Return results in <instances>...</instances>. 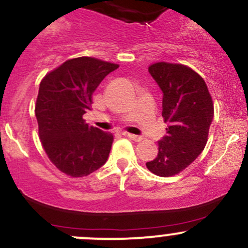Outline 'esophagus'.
<instances>
[{"label":"esophagus","instance_id":"obj_1","mask_svg":"<svg viewBox=\"0 0 248 248\" xmlns=\"http://www.w3.org/2000/svg\"><path fill=\"white\" fill-rule=\"evenodd\" d=\"M123 135L124 136L129 137L130 140H134V141H136V142H140L143 140V137L142 136H139V135H134V134H129V132H123Z\"/></svg>","mask_w":248,"mask_h":248}]
</instances>
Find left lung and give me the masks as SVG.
<instances>
[{
  "label": "left lung",
  "mask_w": 248,
  "mask_h": 248,
  "mask_svg": "<svg viewBox=\"0 0 248 248\" xmlns=\"http://www.w3.org/2000/svg\"><path fill=\"white\" fill-rule=\"evenodd\" d=\"M148 72L163 92L166 135L159 140L154 160L146 163L154 175L180 173L204 151L213 119V104L205 80L181 63L156 62Z\"/></svg>",
  "instance_id": "left-lung-1"
}]
</instances>
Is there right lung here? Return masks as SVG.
I'll use <instances>...</instances> for the list:
<instances>
[{"mask_svg": "<svg viewBox=\"0 0 248 248\" xmlns=\"http://www.w3.org/2000/svg\"><path fill=\"white\" fill-rule=\"evenodd\" d=\"M119 65L82 58L65 61L42 79L35 113L38 134L51 163L71 177H83L107 161L113 135L89 126L83 114L90 111L93 94Z\"/></svg>", "mask_w": 248, "mask_h": 248, "instance_id": "1", "label": "right lung"}]
</instances>
